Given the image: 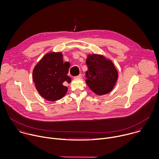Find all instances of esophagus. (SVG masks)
<instances>
[{
  "mask_svg": "<svg viewBox=\"0 0 159 159\" xmlns=\"http://www.w3.org/2000/svg\"><path fill=\"white\" fill-rule=\"evenodd\" d=\"M82 75L81 74H80L78 75L77 76H75L74 78V79H80V78L82 77Z\"/></svg>",
  "mask_w": 159,
  "mask_h": 159,
  "instance_id": "esophagus-1",
  "label": "esophagus"
}]
</instances>
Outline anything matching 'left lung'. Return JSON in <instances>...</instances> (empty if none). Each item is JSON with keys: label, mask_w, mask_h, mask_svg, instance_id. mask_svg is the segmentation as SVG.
Instances as JSON below:
<instances>
[{"label": "left lung", "mask_w": 159, "mask_h": 159, "mask_svg": "<svg viewBox=\"0 0 159 159\" xmlns=\"http://www.w3.org/2000/svg\"><path fill=\"white\" fill-rule=\"evenodd\" d=\"M87 84L98 95L106 94L114 87L118 72L111 60L99 55H89L86 60Z\"/></svg>", "instance_id": "left-lung-1"}]
</instances>
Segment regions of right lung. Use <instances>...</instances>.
Masks as SVG:
<instances>
[{"label":"right lung","mask_w":159,"mask_h":159,"mask_svg":"<svg viewBox=\"0 0 159 159\" xmlns=\"http://www.w3.org/2000/svg\"><path fill=\"white\" fill-rule=\"evenodd\" d=\"M70 63H63L61 53H50L45 55L34 68L33 79L39 94L50 101L61 99L68 88L63 82L70 83L67 75Z\"/></svg>","instance_id":"right-lung-1"}]
</instances>
